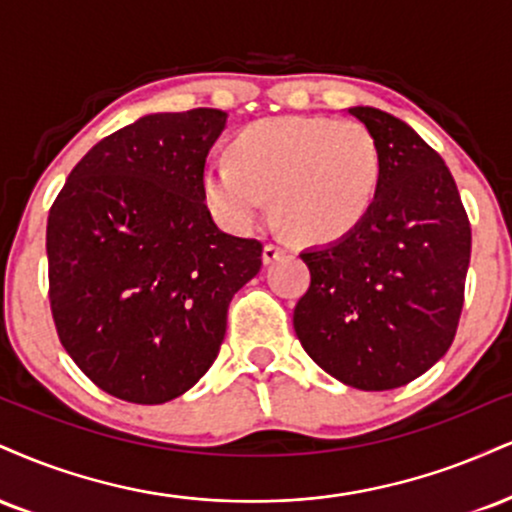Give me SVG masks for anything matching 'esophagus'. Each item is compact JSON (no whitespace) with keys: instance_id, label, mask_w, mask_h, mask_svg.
I'll list each match as a JSON object with an SVG mask.
<instances>
[{"instance_id":"esophagus-1","label":"esophagus","mask_w":512,"mask_h":512,"mask_svg":"<svg viewBox=\"0 0 512 512\" xmlns=\"http://www.w3.org/2000/svg\"><path fill=\"white\" fill-rule=\"evenodd\" d=\"M283 255H286V248H283V245H279V243H267V245H264V250H262L264 264H272L276 260H281Z\"/></svg>"}]
</instances>
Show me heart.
<instances>
[{
	"mask_svg": "<svg viewBox=\"0 0 512 512\" xmlns=\"http://www.w3.org/2000/svg\"><path fill=\"white\" fill-rule=\"evenodd\" d=\"M381 186V152L357 121L279 116L243 128L231 162L207 164L202 195L226 229L245 233L269 212L303 243H331L365 221Z\"/></svg>",
	"mask_w": 512,
	"mask_h": 512,
	"instance_id": "b5f03b06",
	"label": "heart"
}]
</instances>
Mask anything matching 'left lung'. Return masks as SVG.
Wrapping results in <instances>:
<instances>
[{"instance_id":"left-lung-1","label":"left lung","mask_w":512,"mask_h":512,"mask_svg":"<svg viewBox=\"0 0 512 512\" xmlns=\"http://www.w3.org/2000/svg\"><path fill=\"white\" fill-rule=\"evenodd\" d=\"M377 140L381 186L360 226L305 250L310 288L293 310L305 353L362 391L410 384L451 348L472 229L451 171L405 121L350 107Z\"/></svg>"}]
</instances>
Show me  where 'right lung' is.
Wrapping results in <instances>:
<instances>
[{"mask_svg":"<svg viewBox=\"0 0 512 512\" xmlns=\"http://www.w3.org/2000/svg\"><path fill=\"white\" fill-rule=\"evenodd\" d=\"M226 114H150L73 166L47 219L49 307L92 384L128 403L186 393L217 360L262 243L219 231L202 195Z\"/></svg>","mask_w":512,"mask_h":512,"instance_id":"add662e5","label":"right lung"}]
</instances>
